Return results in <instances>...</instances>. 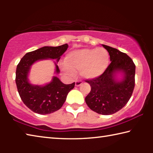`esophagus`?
I'll use <instances>...</instances> for the list:
<instances>
[{
  "instance_id": "34e87169",
  "label": "esophagus",
  "mask_w": 153,
  "mask_h": 153,
  "mask_svg": "<svg viewBox=\"0 0 153 153\" xmlns=\"http://www.w3.org/2000/svg\"><path fill=\"white\" fill-rule=\"evenodd\" d=\"M82 84V82L81 81H76V82H75V85H76V86H77V87L79 86Z\"/></svg>"
}]
</instances>
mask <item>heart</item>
<instances>
[{
	"instance_id": "b5f03b06",
	"label": "heart",
	"mask_w": 153,
	"mask_h": 153,
	"mask_svg": "<svg viewBox=\"0 0 153 153\" xmlns=\"http://www.w3.org/2000/svg\"><path fill=\"white\" fill-rule=\"evenodd\" d=\"M109 61V54L104 48H82L67 54L61 68L67 76H73L75 71H79L83 78L91 79L101 76Z\"/></svg>"
}]
</instances>
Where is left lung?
I'll return each instance as SVG.
<instances>
[{
    "instance_id": "8db88e82",
    "label": "left lung",
    "mask_w": 153,
    "mask_h": 153,
    "mask_svg": "<svg viewBox=\"0 0 153 153\" xmlns=\"http://www.w3.org/2000/svg\"><path fill=\"white\" fill-rule=\"evenodd\" d=\"M111 61L101 76L86 80L91 90L85 98L90 109L101 115H108L121 110L129 101L135 86L136 65L128 55L107 45ZM120 74L122 78H118Z\"/></svg>"
}]
</instances>
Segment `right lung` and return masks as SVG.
Segmentation results:
<instances>
[{"mask_svg": "<svg viewBox=\"0 0 153 153\" xmlns=\"http://www.w3.org/2000/svg\"><path fill=\"white\" fill-rule=\"evenodd\" d=\"M67 48V44L44 46L25 54L17 65L15 82L18 92L24 104L36 113L46 115L61 108L68 93L74 88L75 82L65 84L57 77L53 76L50 82L43 86L32 84L28 78L31 67L36 62L46 59H55L58 63ZM55 64V73L59 74V67L56 62Z\"/></svg>", "mask_w": 153, "mask_h": 153, "instance_id": "1", "label": "right lung"}]
</instances>
